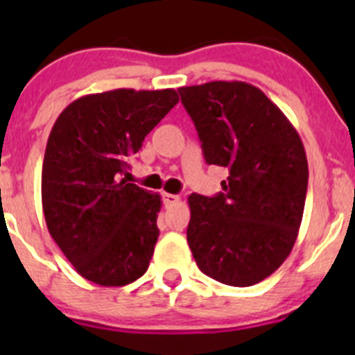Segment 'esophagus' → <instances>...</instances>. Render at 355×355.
I'll return each mask as SVG.
<instances>
[{
    "label": "esophagus",
    "instance_id": "1",
    "mask_svg": "<svg viewBox=\"0 0 355 355\" xmlns=\"http://www.w3.org/2000/svg\"><path fill=\"white\" fill-rule=\"evenodd\" d=\"M180 198L175 194H168V192H163V204L164 206H173V204H177Z\"/></svg>",
    "mask_w": 355,
    "mask_h": 355
}]
</instances>
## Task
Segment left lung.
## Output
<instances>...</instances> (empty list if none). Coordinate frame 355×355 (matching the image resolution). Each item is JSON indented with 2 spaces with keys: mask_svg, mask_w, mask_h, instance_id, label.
<instances>
[{
  "mask_svg": "<svg viewBox=\"0 0 355 355\" xmlns=\"http://www.w3.org/2000/svg\"><path fill=\"white\" fill-rule=\"evenodd\" d=\"M204 159L228 170L223 192L191 194L187 242L204 275L250 287L295 244L307 194V157L288 118L261 89L214 80L178 89Z\"/></svg>",
  "mask_w": 355,
  "mask_h": 355,
  "instance_id": "obj_1",
  "label": "left lung"
}]
</instances>
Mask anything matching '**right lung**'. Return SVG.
I'll return each instance as SVG.
<instances>
[{
  "instance_id": "1",
  "label": "right lung",
  "mask_w": 355,
  "mask_h": 355,
  "mask_svg": "<svg viewBox=\"0 0 355 355\" xmlns=\"http://www.w3.org/2000/svg\"><path fill=\"white\" fill-rule=\"evenodd\" d=\"M177 103L173 89H114L75 99L53 125L42 209L53 241L85 280L123 287L148 271L161 198L121 175Z\"/></svg>"
}]
</instances>
